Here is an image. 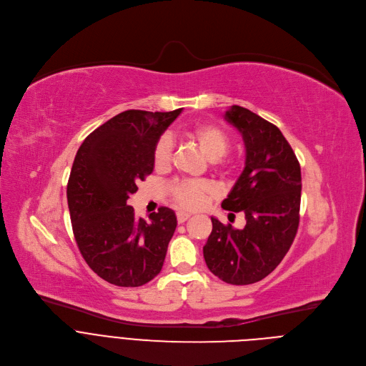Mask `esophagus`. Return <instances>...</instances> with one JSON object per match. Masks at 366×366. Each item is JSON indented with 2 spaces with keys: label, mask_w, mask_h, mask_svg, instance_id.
<instances>
[{
  "label": "esophagus",
  "mask_w": 366,
  "mask_h": 366,
  "mask_svg": "<svg viewBox=\"0 0 366 366\" xmlns=\"http://www.w3.org/2000/svg\"><path fill=\"white\" fill-rule=\"evenodd\" d=\"M189 217H191V214H189V213H187V212H178V213H177V220H178V223H179V224L185 223Z\"/></svg>",
  "instance_id": "1"
}]
</instances>
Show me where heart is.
Instances as JSON below:
<instances>
[{
  "label": "heart",
  "mask_w": 366,
  "mask_h": 366,
  "mask_svg": "<svg viewBox=\"0 0 366 366\" xmlns=\"http://www.w3.org/2000/svg\"><path fill=\"white\" fill-rule=\"evenodd\" d=\"M194 139L202 153L210 159L212 165L220 171L227 169V162L223 156L230 147L229 133L216 124H201L191 129L187 133ZM172 153V140L168 134L161 136L153 146L152 161L156 169H165L169 164ZM168 191L172 199L185 208H199L213 194V185L204 179H191V181H175L169 184Z\"/></svg>",
  "instance_id": "b5f03b06"
}]
</instances>
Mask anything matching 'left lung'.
<instances>
[{"label": "left lung", "instance_id": "obj_1", "mask_svg": "<svg viewBox=\"0 0 366 366\" xmlns=\"http://www.w3.org/2000/svg\"><path fill=\"white\" fill-rule=\"evenodd\" d=\"M224 120L234 126L246 147L244 169L224 210L243 212L239 230L212 217L213 230L202 247L205 264L232 285H247L268 277L290 250L300 223L301 169L281 130L247 109L232 106Z\"/></svg>", "mask_w": 366, "mask_h": 366}]
</instances>
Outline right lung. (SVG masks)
I'll return each instance as SVG.
<instances>
[{
    "label": "right lung",
    "mask_w": 366,
    "mask_h": 366,
    "mask_svg": "<svg viewBox=\"0 0 366 366\" xmlns=\"http://www.w3.org/2000/svg\"><path fill=\"white\" fill-rule=\"evenodd\" d=\"M182 109L127 110L95 129L76 152L66 195L78 249L88 267L117 287H140L164 267L177 216L168 207L136 219L129 198L153 171V146Z\"/></svg>",
    "instance_id": "right-lung-1"
}]
</instances>
